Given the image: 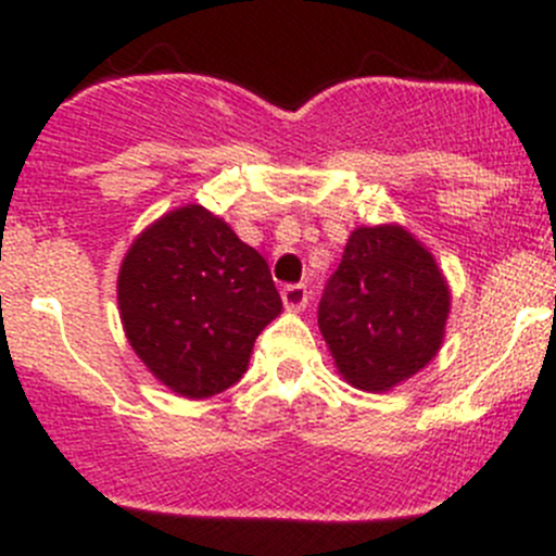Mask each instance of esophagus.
<instances>
[{
    "mask_svg": "<svg viewBox=\"0 0 556 556\" xmlns=\"http://www.w3.org/2000/svg\"><path fill=\"white\" fill-rule=\"evenodd\" d=\"M282 304H285V309H290V312L304 309V306L309 304V290H306V285H285Z\"/></svg>",
    "mask_w": 556,
    "mask_h": 556,
    "instance_id": "obj_1",
    "label": "esophagus"
}]
</instances>
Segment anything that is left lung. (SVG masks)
Wrapping results in <instances>:
<instances>
[{
  "instance_id": "obj_1",
  "label": "left lung",
  "mask_w": 556,
  "mask_h": 556,
  "mask_svg": "<svg viewBox=\"0 0 556 556\" xmlns=\"http://www.w3.org/2000/svg\"><path fill=\"white\" fill-rule=\"evenodd\" d=\"M450 288L433 255L397 226L352 231L317 306L339 371L384 392L428 366L444 339Z\"/></svg>"
}]
</instances>
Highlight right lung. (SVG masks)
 Listing matches in <instances>:
<instances>
[{"label":"right lung","instance_id":"add662e5","mask_svg":"<svg viewBox=\"0 0 556 556\" xmlns=\"http://www.w3.org/2000/svg\"><path fill=\"white\" fill-rule=\"evenodd\" d=\"M117 304L139 361L185 397L242 379L257 333L282 312L268 263L204 206H182L128 250Z\"/></svg>","mask_w":556,"mask_h":556}]
</instances>
